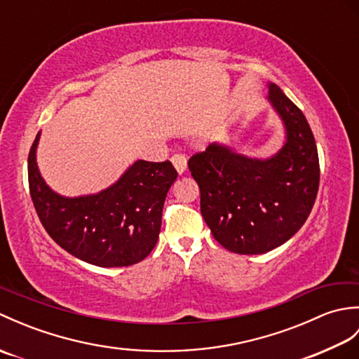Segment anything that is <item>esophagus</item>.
<instances>
[{
	"instance_id": "34e87169",
	"label": "esophagus",
	"mask_w": 359,
	"mask_h": 359,
	"mask_svg": "<svg viewBox=\"0 0 359 359\" xmlns=\"http://www.w3.org/2000/svg\"><path fill=\"white\" fill-rule=\"evenodd\" d=\"M171 162L179 174H184L187 170V157L184 154H174L171 157Z\"/></svg>"
}]
</instances>
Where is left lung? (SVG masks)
Returning a JSON list of instances; mask_svg holds the SVG:
<instances>
[{
	"mask_svg": "<svg viewBox=\"0 0 359 359\" xmlns=\"http://www.w3.org/2000/svg\"><path fill=\"white\" fill-rule=\"evenodd\" d=\"M269 100L284 120L287 142L276 156L248 158L211 143L188 160L201 189L205 222L224 248L262 255L306 224L319 188L313 133L302 111L270 83Z\"/></svg>",
	"mask_w": 359,
	"mask_h": 359,
	"instance_id": "obj_1",
	"label": "left lung"
}]
</instances>
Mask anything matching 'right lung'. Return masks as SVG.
<instances>
[{
    "label": "right lung",
    "mask_w": 359,
    "mask_h": 359,
    "mask_svg": "<svg viewBox=\"0 0 359 359\" xmlns=\"http://www.w3.org/2000/svg\"><path fill=\"white\" fill-rule=\"evenodd\" d=\"M40 133L27 158L29 191L44 230L67 253L97 266H128L156 247L168 189L177 179L170 160L137 162L117 184L85 197H62L44 184L35 162Z\"/></svg>",
    "instance_id": "add662e5"
}]
</instances>
